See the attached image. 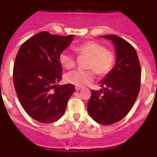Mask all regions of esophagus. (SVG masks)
I'll use <instances>...</instances> for the list:
<instances>
[{
	"label": "esophagus",
	"instance_id": "esophagus-1",
	"mask_svg": "<svg viewBox=\"0 0 157 157\" xmlns=\"http://www.w3.org/2000/svg\"><path fill=\"white\" fill-rule=\"evenodd\" d=\"M82 87H81V86H75V90L77 91H78V90H82Z\"/></svg>",
	"mask_w": 157,
	"mask_h": 157
}]
</instances>
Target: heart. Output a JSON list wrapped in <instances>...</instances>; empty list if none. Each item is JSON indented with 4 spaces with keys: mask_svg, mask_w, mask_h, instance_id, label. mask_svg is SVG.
<instances>
[{
    "mask_svg": "<svg viewBox=\"0 0 157 157\" xmlns=\"http://www.w3.org/2000/svg\"><path fill=\"white\" fill-rule=\"evenodd\" d=\"M78 58H86L84 63L86 70L74 71L65 76L67 82L77 86H84L94 81L95 73L103 77L113 68L116 56L109 48L96 41H88L74 46ZM59 62L66 69H72L76 66V58L67 52H62L59 56Z\"/></svg>",
    "mask_w": 157,
    "mask_h": 157,
    "instance_id": "1",
    "label": "heart"
}]
</instances>
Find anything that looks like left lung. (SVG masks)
Instances as JSON below:
<instances>
[{
  "mask_svg": "<svg viewBox=\"0 0 157 157\" xmlns=\"http://www.w3.org/2000/svg\"><path fill=\"white\" fill-rule=\"evenodd\" d=\"M102 37L114 43L116 63L101 82L103 90H91L87 109L97 123L111 125L125 117L134 105L141 87V69L138 54L128 41L115 34Z\"/></svg>",
  "mask_w": 157,
  "mask_h": 157,
  "instance_id": "8db88e82",
  "label": "left lung"
}]
</instances>
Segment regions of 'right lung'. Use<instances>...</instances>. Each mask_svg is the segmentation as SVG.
I'll return each mask as SVG.
<instances>
[{
  "mask_svg": "<svg viewBox=\"0 0 157 157\" xmlns=\"http://www.w3.org/2000/svg\"><path fill=\"white\" fill-rule=\"evenodd\" d=\"M72 35L42 31L23 42L13 67L16 94L26 112L36 121L51 123L63 115L75 87L55 84L62 78L59 54L68 47Z\"/></svg>",
  "mask_w": 157,
  "mask_h": 157,
  "instance_id": "add662e5",
  "label": "right lung"
}]
</instances>
